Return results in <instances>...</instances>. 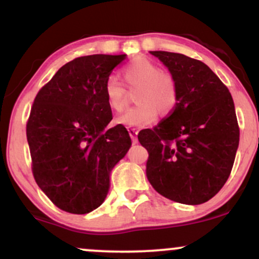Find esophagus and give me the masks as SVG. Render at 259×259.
Returning a JSON list of instances; mask_svg holds the SVG:
<instances>
[{"label": "esophagus", "mask_w": 259, "mask_h": 259, "mask_svg": "<svg viewBox=\"0 0 259 259\" xmlns=\"http://www.w3.org/2000/svg\"><path fill=\"white\" fill-rule=\"evenodd\" d=\"M127 132H129L130 138H132V140H133V144H136V142H138L139 130L136 129V127H129V129H127Z\"/></svg>", "instance_id": "obj_1"}]
</instances>
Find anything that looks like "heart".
<instances>
[{
    "mask_svg": "<svg viewBox=\"0 0 259 259\" xmlns=\"http://www.w3.org/2000/svg\"><path fill=\"white\" fill-rule=\"evenodd\" d=\"M121 80L130 90L136 89L134 101L138 105L129 108L117 119L125 126H144L153 123L158 117H167L179 103V82L177 76L160 70L157 63L146 57L134 58L120 70ZM107 105L113 112L124 111L127 92L117 79L108 78L103 86Z\"/></svg>",
    "mask_w": 259,
    "mask_h": 259,
    "instance_id": "b5f03b06",
    "label": "heart"
}]
</instances>
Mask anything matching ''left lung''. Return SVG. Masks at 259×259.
Segmentation results:
<instances>
[{
	"label": "left lung",
	"mask_w": 259,
	"mask_h": 259,
	"mask_svg": "<svg viewBox=\"0 0 259 259\" xmlns=\"http://www.w3.org/2000/svg\"><path fill=\"white\" fill-rule=\"evenodd\" d=\"M179 82L173 113L138 139L148 152L150 184L169 200L201 204L227 183L240 129L228 88L203 62L181 53L151 51Z\"/></svg>",
	"instance_id": "left-lung-1"
}]
</instances>
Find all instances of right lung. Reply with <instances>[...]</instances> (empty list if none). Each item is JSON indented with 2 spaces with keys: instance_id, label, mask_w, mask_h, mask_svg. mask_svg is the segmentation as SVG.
Returning a JSON list of instances; mask_svg holds the SVG:
<instances>
[{
  "instance_id": "obj_1",
  "label": "right lung",
  "mask_w": 259,
  "mask_h": 259,
  "mask_svg": "<svg viewBox=\"0 0 259 259\" xmlns=\"http://www.w3.org/2000/svg\"><path fill=\"white\" fill-rule=\"evenodd\" d=\"M126 55H92L64 64L37 92L26 121L34 179L55 206L86 214L105 201L109 173L132 139L112 120L103 86Z\"/></svg>"
}]
</instances>
